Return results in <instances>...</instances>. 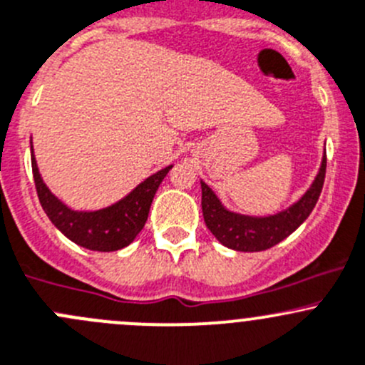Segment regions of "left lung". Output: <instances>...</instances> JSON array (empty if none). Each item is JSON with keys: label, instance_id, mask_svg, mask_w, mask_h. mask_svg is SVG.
Returning <instances> with one entry per match:
<instances>
[{"label": "left lung", "instance_id": "8db88e82", "mask_svg": "<svg viewBox=\"0 0 365 365\" xmlns=\"http://www.w3.org/2000/svg\"><path fill=\"white\" fill-rule=\"evenodd\" d=\"M324 174H327V154L321 161L319 174L316 175L312 186L307 190L304 197L286 211L266 216V218H254V216H243L227 211L220 204L218 197L212 193L211 187L205 182H200L202 212H204L205 225L211 230L212 236L227 248L237 252L268 250L286 240L289 234H293L312 212L321 190H323Z\"/></svg>", "mask_w": 365, "mask_h": 365}]
</instances>
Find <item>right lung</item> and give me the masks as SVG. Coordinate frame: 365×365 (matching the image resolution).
Here are the masks:
<instances>
[{"label":"right lung","mask_w":365,"mask_h":365,"mask_svg":"<svg viewBox=\"0 0 365 365\" xmlns=\"http://www.w3.org/2000/svg\"><path fill=\"white\" fill-rule=\"evenodd\" d=\"M172 167L150 175L135 187L125 198L106 209L92 212L72 211L63 205L42 182L31 149V170L38 200L48 218L61 234L76 245L96 252H115L135 241L149 216L150 204L158 187Z\"/></svg>","instance_id":"1"}]
</instances>
